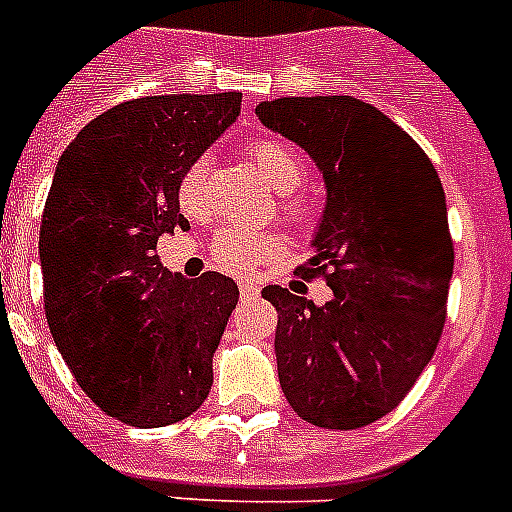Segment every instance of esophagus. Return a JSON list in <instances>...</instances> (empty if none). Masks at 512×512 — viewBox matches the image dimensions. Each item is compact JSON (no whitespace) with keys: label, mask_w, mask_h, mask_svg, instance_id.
<instances>
[{"label":"esophagus","mask_w":512,"mask_h":512,"mask_svg":"<svg viewBox=\"0 0 512 512\" xmlns=\"http://www.w3.org/2000/svg\"><path fill=\"white\" fill-rule=\"evenodd\" d=\"M239 294H242V299H249V296H255L257 294V283L242 281V283H239Z\"/></svg>","instance_id":"1"}]
</instances>
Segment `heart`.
Segmentation results:
<instances>
[{
    "label": "heart",
    "mask_w": 512,
    "mask_h": 512,
    "mask_svg": "<svg viewBox=\"0 0 512 512\" xmlns=\"http://www.w3.org/2000/svg\"><path fill=\"white\" fill-rule=\"evenodd\" d=\"M247 156L255 166L257 176L276 192H291L302 184L307 166L304 158L291 145L281 140H255L247 145ZM179 205L187 213H197L205 205V161L190 163L179 179ZM283 216L296 226H304L315 218V205L304 197H286L283 200ZM283 239L273 231L239 229V226H223L216 231L210 242V255L226 270H247L249 265L260 263L265 257L278 255Z\"/></svg>",
    "instance_id": "1"
}]
</instances>
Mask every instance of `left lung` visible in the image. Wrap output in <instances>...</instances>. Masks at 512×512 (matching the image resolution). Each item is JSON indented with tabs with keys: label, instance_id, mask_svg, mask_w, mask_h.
Masks as SVG:
<instances>
[{
	"label": "left lung",
	"instance_id": "8db88e82",
	"mask_svg": "<svg viewBox=\"0 0 512 512\" xmlns=\"http://www.w3.org/2000/svg\"><path fill=\"white\" fill-rule=\"evenodd\" d=\"M294 140L325 179L312 299L265 286L278 309V380L291 409L325 429L377 422L406 398L435 356L448 312L453 239L440 176L414 137L354 96L276 98L255 109Z\"/></svg>",
	"mask_w": 512,
	"mask_h": 512
}]
</instances>
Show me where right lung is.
I'll use <instances>...</instances> for the list:
<instances>
[{"label": "right lung", "instance_id": "1", "mask_svg": "<svg viewBox=\"0 0 512 512\" xmlns=\"http://www.w3.org/2000/svg\"><path fill=\"white\" fill-rule=\"evenodd\" d=\"M242 93L145 96L103 111L67 145L41 218L44 309L59 354L98 409L166 427L203 406L239 289L184 278L156 244L179 213V179L239 117Z\"/></svg>", "mask_w": 512, "mask_h": 512}]
</instances>
